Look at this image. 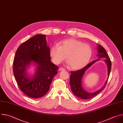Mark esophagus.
I'll return each instance as SVG.
<instances>
[{
    "label": "esophagus",
    "instance_id": "1",
    "mask_svg": "<svg viewBox=\"0 0 123 123\" xmlns=\"http://www.w3.org/2000/svg\"><path fill=\"white\" fill-rule=\"evenodd\" d=\"M59 70H60V71H65V69L64 68H63V67H60V68H59Z\"/></svg>",
    "mask_w": 123,
    "mask_h": 123
}]
</instances>
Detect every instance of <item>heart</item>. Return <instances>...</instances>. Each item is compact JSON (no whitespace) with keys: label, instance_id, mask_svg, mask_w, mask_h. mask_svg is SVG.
Segmentation results:
<instances>
[{"label":"heart","instance_id":"b5f03b06","mask_svg":"<svg viewBox=\"0 0 123 123\" xmlns=\"http://www.w3.org/2000/svg\"><path fill=\"white\" fill-rule=\"evenodd\" d=\"M49 54L55 64H60L66 57L70 67L78 70L88 63L92 55V49L87 43L69 38L60 41L59 44L52 45L50 48Z\"/></svg>","mask_w":123,"mask_h":123}]
</instances>
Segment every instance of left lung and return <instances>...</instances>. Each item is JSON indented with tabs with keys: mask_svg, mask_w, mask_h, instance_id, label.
<instances>
[{
	"mask_svg": "<svg viewBox=\"0 0 123 123\" xmlns=\"http://www.w3.org/2000/svg\"><path fill=\"white\" fill-rule=\"evenodd\" d=\"M97 50L98 54L97 56L99 58H104V61L107 63L108 66V74L109 79L111 70V63L110 60V58L108 56V54L106 52L105 48L101 45L98 44L97 45ZM99 59H97L96 60L93 61V62H90L85 66L83 68L76 71H71V75L70 77V85L71 88V91L76 96L83 100H87L89 99L92 98V97L96 96L97 94H98L100 92H101L105 88L106 85V84L108 81V80L105 82L104 85L98 91H96L94 92H89L85 91L82 86V79L84 74L85 71L89 68L92 65L96 62L99 61Z\"/></svg>",
	"mask_w": 123,
	"mask_h": 123,
	"instance_id": "8db88e82",
	"label": "left lung"
}]
</instances>
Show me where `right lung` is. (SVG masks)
Here are the masks:
<instances>
[{"mask_svg":"<svg viewBox=\"0 0 123 123\" xmlns=\"http://www.w3.org/2000/svg\"><path fill=\"white\" fill-rule=\"evenodd\" d=\"M49 49L46 35L37 34L22 43L16 52L14 75L21 91L31 98L44 95L58 74V66L51 62ZM31 63L36 64L37 70L33 76L29 77L26 70Z\"/></svg>","mask_w":123,"mask_h":123,"instance_id":"obj_1","label":"right lung"}]
</instances>
